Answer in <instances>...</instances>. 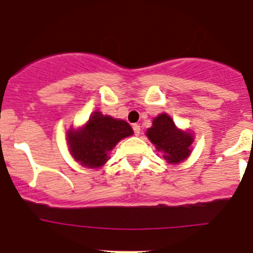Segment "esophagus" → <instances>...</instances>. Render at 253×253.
Returning <instances> with one entry per match:
<instances>
[{"mask_svg": "<svg viewBox=\"0 0 253 253\" xmlns=\"http://www.w3.org/2000/svg\"><path fill=\"white\" fill-rule=\"evenodd\" d=\"M132 128H133V132L136 136H139V133H141V126L137 124H133L132 125Z\"/></svg>", "mask_w": 253, "mask_h": 253, "instance_id": "1", "label": "esophagus"}]
</instances>
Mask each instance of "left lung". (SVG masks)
<instances>
[{
	"mask_svg": "<svg viewBox=\"0 0 253 253\" xmlns=\"http://www.w3.org/2000/svg\"><path fill=\"white\" fill-rule=\"evenodd\" d=\"M145 136L155 145L158 152L164 153V159L170 164H178L191 154L193 134L181 131L168 114H160L153 120Z\"/></svg>",
	"mask_w": 253,
	"mask_h": 253,
	"instance_id": "8db88e82",
	"label": "left lung"
}]
</instances>
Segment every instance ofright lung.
<instances>
[{
    "instance_id": "1",
    "label": "right lung",
    "mask_w": 253,
    "mask_h": 253,
    "mask_svg": "<svg viewBox=\"0 0 253 253\" xmlns=\"http://www.w3.org/2000/svg\"><path fill=\"white\" fill-rule=\"evenodd\" d=\"M132 134L133 129L126 121L95 111L83 127L67 132V143L76 162L86 168H100L115 145Z\"/></svg>"
}]
</instances>
